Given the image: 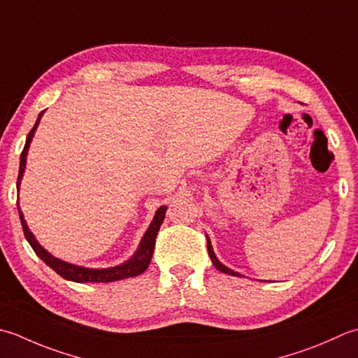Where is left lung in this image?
<instances>
[{
  "label": "left lung",
  "instance_id": "obj_1",
  "mask_svg": "<svg viewBox=\"0 0 358 358\" xmlns=\"http://www.w3.org/2000/svg\"><path fill=\"white\" fill-rule=\"evenodd\" d=\"M208 253H209V256H211V261H213V264H214V267L219 270V271H222V273H227V275H231V276H242L241 273H237V271H234V270H231V268H228L227 265H223L219 259H217V256L214 255V250H213V245H211V242L208 241Z\"/></svg>",
  "mask_w": 358,
  "mask_h": 358
}]
</instances>
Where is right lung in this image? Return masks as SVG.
Masks as SVG:
<instances>
[{
    "label": "right lung",
    "mask_w": 358,
    "mask_h": 358,
    "mask_svg": "<svg viewBox=\"0 0 358 358\" xmlns=\"http://www.w3.org/2000/svg\"><path fill=\"white\" fill-rule=\"evenodd\" d=\"M41 116H43V111L38 115L37 121H35V125L26 138L24 149H23V152H21L20 171H18V180H17L18 187H20L21 178H23V173L26 169L27 150H29V144L32 141L35 130H37V127H38ZM166 209H167L166 206L158 208V211L155 213V217H153L150 227L147 228L145 234L143 236L141 243H139V248L136 250V253L133 255L127 262L116 265V267L101 268V270L99 268H85V267H79V265H74V264H68L65 261H60V259H57V257H54L51 253H48V251L41 247L37 241H35L34 234L31 233L29 228H27L24 215H23V213H21L20 206H18V214H20L21 227H23V233H24L26 241L29 242L32 250L35 251V255H37L46 265H49V267L57 273V275L68 279V281H74V282H113V281H121V279H125V278H133V276L141 275V273H144L147 270V267H149V264L152 261L153 250H155L157 234L159 231L161 223H163V220H164Z\"/></svg>",
    "instance_id": "add662e5"
}]
</instances>
